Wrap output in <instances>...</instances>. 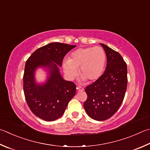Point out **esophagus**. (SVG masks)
Returning <instances> with one entry per match:
<instances>
[{"mask_svg": "<svg viewBox=\"0 0 150 150\" xmlns=\"http://www.w3.org/2000/svg\"><path fill=\"white\" fill-rule=\"evenodd\" d=\"M77 90H78V91H84V88H83L82 86H77Z\"/></svg>", "mask_w": 150, "mask_h": 150, "instance_id": "esophagus-1", "label": "esophagus"}]
</instances>
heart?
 <instances>
[{"mask_svg":"<svg viewBox=\"0 0 150 150\" xmlns=\"http://www.w3.org/2000/svg\"><path fill=\"white\" fill-rule=\"evenodd\" d=\"M105 60V52L101 47L81 48L73 52L69 59L64 62V71L68 79L73 80L79 68L82 80L94 81L102 75Z\"/></svg>","mask_w":150,"mask_h":150,"instance_id":"1","label":"heart"}]
</instances>
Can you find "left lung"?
<instances>
[{"instance_id": "1", "label": "left lung", "mask_w": 150, "mask_h": 150, "mask_svg": "<svg viewBox=\"0 0 150 150\" xmlns=\"http://www.w3.org/2000/svg\"><path fill=\"white\" fill-rule=\"evenodd\" d=\"M107 57L104 73L87 86V99L84 108L90 117L96 121L110 118L120 108L127 87V67L121 54L108 46L100 44Z\"/></svg>"}]
</instances>
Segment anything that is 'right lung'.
I'll use <instances>...</instances> for the list:
<instances>
[{
  "mask_svg": "<svg viewBox=\"0 0 150 150\" xmlns=\"http://www.w3.org/2000/svg\"><path fill=\"white\" fill-rule=\"evenodd\" d=\"M75 47L52 42L35 50L25 63L23 78L25 100L32 112L46 121L60 117L75 95V84L65 81L58 67L66 54ZM40 67L48 70V79L43 84L34 79L35 70Z\"/></svg>",
  "mask_w": 150,
  "mask_h": 150,
  "instance_id": "obj_1",
  "label": "right lung"
}]
</instances>
